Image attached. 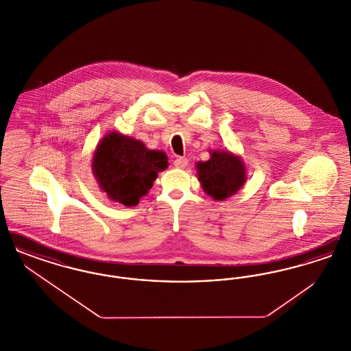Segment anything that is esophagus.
Segmentation results:
<instances>
[{
	"mask_svg": "<svg viewBox=\"0 0 351 351\" xmlns=\"http://www.w3.org/2000/svg\"><path fill=\"white\" fill-rule=\"evenodd\" d=\"M173 165H175V167L176 168H185L188 166V159L184 158V156H178V158L175 159Z\"/></svg>",
	"mask_w": 351,
	"mask_h": 351,
	"instance_id": "34e87169",
	"label": "esophagus"
}]
</instances>
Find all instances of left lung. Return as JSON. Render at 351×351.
I'll list each match as a JSON object with an SVG mask.
<instances>
[{
  "mask_svg": "<svg viewBox=\"0 0 351 351\" xmlns=\"http://www.w3.org/2000/svg\"><path fill=\"white\" fill-rule=\"evenodd\" d=\"M196 169L204 192L217 201L233 196L246 182L242 159L229 151H212L210 159L199 162Z\"/></svg>",
  "mask_w": 351,
  "mask_h": 351,
  "instance_id": "obj_1",
  "label": "left lung"
}]
</instances>
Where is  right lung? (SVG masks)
Returning <instances> with one entry per match:
<instances>
[{"mask_svg":"<svg viewBox=\"0 0 351 351\" xmlns=\"http://www.w3.org/2000/svg\"><path fill=\"white\" fill-rule=\"evenodd\" d=\"M168 167L163 151L149 150L141 141L117 132L106 134L97 145L92 171L110 200L135 206L150 191L158 172Z\"/></svg>","mask_w":351,"mask_h":351,"instance_id":"1","label":"right lung"}]
</instances>
